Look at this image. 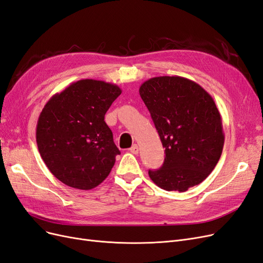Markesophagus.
I'll return each instance as SVG.
<instances>
[{"label":"esophagus","instance_id":"34e87169","mask_svg":"<svg viewBox=\"0 0 263 263\" xmlns=\"http://www.w3.org/2000/svg\"><path fill=\"white\" fill-rule=\"evenodd\" d=\"M130 152H131L132 154H135V155H137V154L139 153V146L137 145V144H134V145H132V146H131Z\"/></svg>","mask_w":263,"mask_h":263}]
</instances>
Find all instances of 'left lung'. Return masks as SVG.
Returning a JSON list of instances; mask_svg holds the SVG:
<instances>
[{"label": "left lung", "mask_w": 263, "mask_h": 263, "mask_svg": "<svg viewBox=\"0 0 263 263\" xmlns=\"http://www.w3.org/2000/svg\"><path fill=\"white\" fill-rule=\"evenodd\" d=\"M160 141L165 160L148 171L159 188L184 192L215 168L224 146L222 118L213 98L198 83L181 76H157L140 86Z\"/></svg>", "instance_id": "left-lung-1"}]
</instances>
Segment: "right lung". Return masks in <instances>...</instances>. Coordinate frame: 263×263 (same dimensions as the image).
Listing matches in <instances>:
<instances>
[{"mask_svg":"<svg viewBox=\"0 0 263 263\" xmlns=\"http://www.w3.org/2000/svg\"><path fill=\"white\" fill-rule=\"evenodd\" d=\"M121 91L116 84L87 79L70 84L47 101L38 118L36 141L57 179L90 190L108 177L120 151L105 115Z\"/></svg>","mask_w":263,"mask_h":263,"instance_id":"obj_1","label":"right lung"}]
</instances>
